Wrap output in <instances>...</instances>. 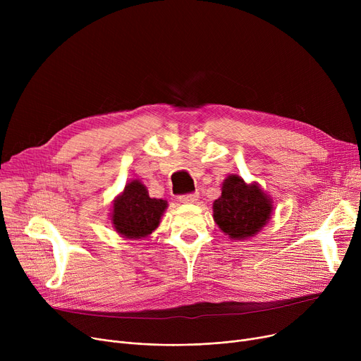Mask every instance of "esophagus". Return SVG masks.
Masks as SVG:
<instances>
[{"instance_id": "1", "label": "esophagus", "mask_w": 361, "mask_h": 361, "mask_svg": "<svg viewBox=\"0 0 361 361\" xmlns=\"http://www.w3.org/2000/svg\"><path fill=\"white\" fill-rule=\"evenodd\" d=\"M181 203H195L196 200H199V195L197 193H190V195H184L178 197Z\"/></svg>"}]
</instances>
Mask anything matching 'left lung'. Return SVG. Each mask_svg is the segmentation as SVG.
<instances>
[{
	"label": "left lung",
	"mask_w": 361,
	"mask_h": 361,
	"mask_svg": "<svg viewBox=\"0 0 361 361\" xmlns=\"http://www.w3.org/2000/svg\"><path fill=\"white\" fill-rule=\"evenodd\" d=\"M214 221L231 240L255 237L269 222L274 202L262 190L259 183H245L240 176L226 177L221 196L214 202Z\"/></svg>",
	"instance_id": "1"
}]
</instances>
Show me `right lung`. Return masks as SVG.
Listing matches in <instances>:
<instances>
[{"label":"right lung","instance_id":"right-lung-1","mask_svg":"<svg viewBox=\"0 0 361 361\" xmlns=\"http://www.w3.org/2000/svg\"><path fill=\"white\" fill-rule=\"evenodd\" d=\"M166 207V200L149 196L140 180H131L112 202L111 224L123 238H146L159 226Z\"/></svg>","mask_w":361,"mask_h":361}]
</instances>
